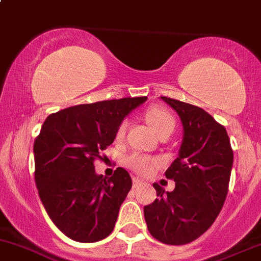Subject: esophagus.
I'll list each match as a JSON object with an SVG mask.
<instances>
[{"label": "esophagus", "mask_w": 261, "mask_h": 261, "mask_svg": "<svg viewBox=\"0 0 261 261\" xmlns=\"http://www.w3.org/2000/svg\"><path fill=\"white\" fill-rule=\"evenodd\" d=\"M142 184H143V181H142L141 178H138V177H133V186L134 187L139 186V185H142Z\"/></svg>", "instance_id": "34e87169"}]
</instances>
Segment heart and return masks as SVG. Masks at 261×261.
Instances as JSON below:
<instances>
[{
  "label": "heart",
  "mask_w": 261,
  "mask_h": 261,
  "mask_svg": "<svg viewBox=\"0 0 261 261\" xmlns=\"http://www.w3.org/2000/svg\"><path fill=\"white\" fill-rule=\"evenodd\" d=\"M146 118L147 122L149 123L150 127L153 128V130L157 134L162 133L163 130L174 128V124H176L173 115H172L170 112H167L166 109L162 108L149 109V111L147 112ZM125 128H127V122L124 120V122L119 125V128H118L117 136L119 137V138L124 136ZM127 163L130 168L139 172V173H148V172L153 168V166L155 165V161L153 160V158L148 157V155L141 154V153H133V154L128 157Z\"/></svg>",
  "instance_id": "b5f03b06"
}]
</instances>
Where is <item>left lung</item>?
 <instances>
[{"mask_svg":"<svg viewBox=\"0 0 261 261\" xmlns=\"http://www.w3.org/2000/svg\"><path fill=\"white\" fill-rule=\"evenodd\" d=\"M184 127L178 157L166 171L176 182L172 192L153 184L158 197L144 206L150 235L168 245L200 238L216 220L226 200L233 153L225 127L198 107L161 96Z\"/></svg>","mask_w":261,"mask_h":261,"instance_id":"obj_1","label":"left lung"}]
</instances>
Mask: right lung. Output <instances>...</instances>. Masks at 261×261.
<instances>
[{
    "label": "right lung",
    "instance_id": "right-lung-1",
    "mask_svg": "<svg viewBox=\"0 0 261 261\" xmlns=\"http://www.w3.org/2000/svg\"><path fill=\"white\" fill-rule=\"evenodd\" d=\"M147 96L96 101L50 114L35 139V182L45 210L61 232L95 243L112 232L120 205L132 189L127 171L112 177L94 168L118 128Z\"/></svg>",
    "mask_w": 261,
    "mask_h": 261
}]
</instances>
